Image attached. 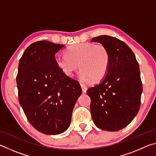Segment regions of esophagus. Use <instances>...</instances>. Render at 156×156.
<instances>
[{
  "instance_id": "34e87169",
  "label": "esophagus",
  "mask_w": 156,
  "mask_h": 156,
  "mask_svg": "<svg viewBox=\"0 0 156 156\" xmlns=\"http://www.w3.org/2000/svg\"><path fill=\"white\" fill-rule=\"evenodd\" d=\"M81 86V88H82V90H83V94H85L87 92V88L86 86H84V84H80Z\"/></svg>"
}]
</instances>
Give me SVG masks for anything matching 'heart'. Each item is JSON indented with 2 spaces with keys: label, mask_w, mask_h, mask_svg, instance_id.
<instances>
[{
  "label": "heart",
  "mask_w": 156,
  "mask_h": 156,
  "mask_svg": "<svg viewBox=\"0 0 156 156\" xmlns=\"http://www.w3.org/2000/svg\"><path fill=\"white\" fill-rule=\"evenodd\" d=\"M55 61L67 76H72L80 67V80L84 83L91 84L95 80H101L106 76L110 57L103 44L80 43L69 47L65 55H58Z\"/></svg>",
  "instance_id": "heart-1"
}]
</instances>
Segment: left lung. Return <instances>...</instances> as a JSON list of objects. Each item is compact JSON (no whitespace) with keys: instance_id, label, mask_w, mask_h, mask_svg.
Listing matches in <instances>:
<instances>
[{"instance_id":"8db88e82","label":"left lung","mask_w":156,"mask_h":156,"mask_svg":"<svg viewBox=\"0 0 156 156\" xmlns=\"http://www.w3.org/2000/svg\"><path fill=\"white\" fill-rule=\"evenodd\" d=\"M91 42L106 47L110 57L106 76L87 91L92 119L102 130L119 131L133 120L140 107L142 84L138 62L130 47L119 39L102 35Z\"/></svg>"}]
</instances>
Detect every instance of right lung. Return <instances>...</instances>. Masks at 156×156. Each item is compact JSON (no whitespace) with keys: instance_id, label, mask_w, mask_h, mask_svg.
Here are the masks:
<instances>
[{"instance_id":"1","label":"right lung","mask_w":156,"mask_h":156,"mask_svg":"<svg viewBox=\"0 0 156 156\" xmlns=\"http://www.w3.org/2000/svg\"><path fill=\"white\" fill-rule=\"evenodd\" d=\"M64 47L36 42L25 49L18 64L19 103L31 125L47 135L67 130L82 94L78 82L64 74L55 61V54Z\"/></svg>"}]
</instances>
